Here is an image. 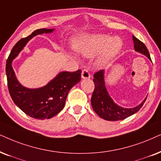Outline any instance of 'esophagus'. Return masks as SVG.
<instances>
[{
	"label": "esophagus",
	"mask_w": 161,
	"mask_h": 161,
	"mask_svg": "<svg viewBox=\"0 0 161 161\" xmlns=\"http://www.w3.org/2000/svg\"><path fill=\"white\" fill-rule=\"evenodd\" d=\"M81 77L83 79H88L90 78V73L87 69H83L81 73Z\"/></svg>",
	"instance_id": "1"
}]
</instances>
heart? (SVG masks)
I'll return each mask as SVG.
<instances>
[{
  "mask_svg": "<svg viewBox=\"0 0 161 161\" xmlns=\"http://www.w3.org/2000/svg\"><path fill=\"white\" fill-rule=\"evenodd\" d=\"M73 47L83 56L92 57L103 51L99 58L101 65L107 64L122 47L120 37H111L106 35H86L73 41Z\"/></svg>",
  "mask_w": 161,
  "mask_h": 161,
  "instance_id": "1",
  "label": "heart"
}]
</instances>
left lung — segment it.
Returning a JSON list of instances; mask_svg holds the SVG:
<instances>
[{
    "label": "left lung",
    "instance_id": "8db88e82",
    "mask_svg": "<svg viewBox=\"0 0 161 161\" xmlns=\"http://www.w3.org/2000/svg\"><path fill=\"white\" fill-rule=\"evenodd\" d=\"M132 39L135 51L146 55L151 60L149 51L144 43L135 36H132ZM93 82L95 83V89L91 98L92 106L96 114L104 120L110 121L124 120L139 111L147 100L145 98L140 105L134 108H123L114 103L106 90L104 83V70H100L95 73Z\"/></svg>",
    "mask_w": 161,
    "mask_h": 161
}]
</instances>
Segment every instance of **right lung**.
Wrapping results in <instances>:
<instances>
[{
  "label": "right lung",
  "mask_w": 161,
  "mask_h": 161,
  "mask_svg": "<svg viewBox=\"0 0 161 161\" xmlns=\"http://www.w3.org/2000/svg\"><path fill=\"white\" fill-rule=\"evenodd\" d=\"M53 30L54 29H40L28 37L20 39L12 48L6 64L8 89L12 101L27 115L41 120L53 118L64 108L69 92L80 82L81 70L60 72L44 86L29 89L17 80L12 62L33 37L43 33H51Z\"/></svg>",
  "instance_id": "right-lung-1"
}]
</instances>
